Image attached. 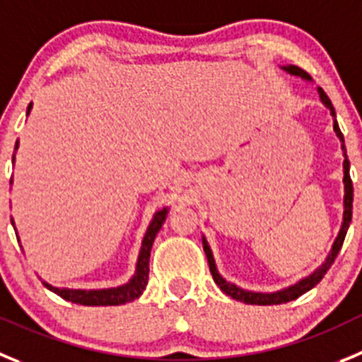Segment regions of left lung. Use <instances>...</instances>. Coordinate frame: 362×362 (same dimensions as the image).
Here are the masks:
<instances>
[{"instance_id": "8db88e82", "label": "left lung", "mask_w": 362, "mask_h": 362, "mask_svg": "<svg viewBox=\"0 0 362 362\" xmlns=\"http://www.w3.org/2000/svg\"><path fill=\"white\" fill-rule=\"evenodd\" d=\"M284 69L289 71V73H293V74H300V76H303V78H307V80L310 78L309 73H305V71H303L302 67H298V66H288V67H284ZM320 98H322L323 103L329 107L330 112H332V116H336V112H334V107H332V101L329 100V96H327L325 90H323V89H320ZM334 130H336L337 137L341 139V148H343V151H344V162H343V170H344V178H343V182H344V214H343V225H341L339 235H337V239L334 241L332 252H330V255L327 257V261L323 262L322 268L316 269L313 275H309L307 279L300 280L298 284H295V286H291V288H288V289H284V291H279V293H252V291H245V289H239L238 286H234V284L227 282V280L219 276L218 269H216V264H214V259H212L211 248H209L207 241L204 239V250H205V255H207L209 268H211L212 279H214V282L218 284L219 289H221L225 295L232 296V298L239 300V302L252 303V305H276V303L291 302V300H296L298 296H302L303 293H307L309 289H313L314 286H316V284H318L320 280L323 279V276H325V273L329 272V268L332 266V262L336 261L337 253H339L341 246H343L344 235H346V230H349V227H350V221H352L354 184H352V178H350V160H349V157H346V148H344L343 134H341L339 124H337L336 119H334Z\"/></svg>"}]
</instances>
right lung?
<instances>
[{"mask_svg":"<svg viewBox=\"0 0 362 362\" xmlns=\"http://www.w3.org/2000/svg\"><path fill=\"white\" fill-rule=\"evenodd\" d=\"M32 109V103L28 105V112ZM16 150H18V143H16ZM168 209H162L151 219L150 227H148L146 235L143 239V248L139 253V261H137V272H135L134 279L128 284L121 286V288L114 289H100V291H82V289H59L52 288L49 284L42 282L48 289L62 296L64 300L73 303H82V305H121V303H128L132 300L139 298L143 291L146 289L148 284V273H150V252L151 245L155 241V235L160 230L162 223H164Z\"/></svg>","mask_w":362,"mask_h":362,"instance_id":"right-lung-1","label":"right lung"}]
</instances>
